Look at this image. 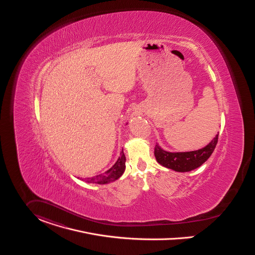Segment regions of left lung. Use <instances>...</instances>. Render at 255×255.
I'll return each instance as SVG.
<instances>
[{
    "label": "left lung",
    "instance_id": "1",
    "mask_svg": "<svg viewBox=\"0 0 255 255\" xmlns=\"http://www.w3.org/2000/svg\"><path fill=\"white\" fill-rule=\"evenodd\" d=\"M219 139V134L202 149L191 152L171 153L161 149L157 144L154 147L156 161L162 166L177 172H188L201 166L214 152Z\"/></svg>",
    "mask_w": 255,
    "mask_h": 255
}]
</instances>
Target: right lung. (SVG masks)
<instances>
[{"label":"right lung","instance_id":"obj_1","mask_svg":"<svg viewBox=\"0 0 255 255\" xmlns=\"http://www.w3.org/2000/svg\"><path fill=\"white\" fill-rule=\"evenodd\" d=\"M125 169H126V156H125L124 152L122 151L119 158L117 159L115 164L110 169L105 171L102 174L97 175L96 177L87 178L86 182L92 183V184L105 185V184H108V183L118 180L120 177L123 175Z\"/></svg>","mask_w":255,"mask_h":255}]
</instances>
